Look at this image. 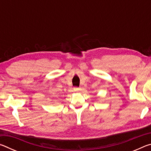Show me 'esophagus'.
<instances>
[{
  "instance_id": "esophagus-1",
  "label": "esophagus",
  "mask_w": 151,
  "mask_h": 151,
  "mask_svg": "<svg viewBox=\"0 0 151 151\" xmlns=\"http://www.w3.org/2000/svg\"><path fill=\"white\" fill-rule=\"evenodd\" d=\"M80 88H78V87H75L74 88V91L75 92H78V91H80Z\"/></svg>"
}]
</instances>
